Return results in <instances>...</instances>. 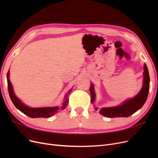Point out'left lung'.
Instances as JSON below:
<instances>
[{"label": "left lung", "mask_w": 158, "mask_h": 158, "mask_svg": "<svg viewBox=\"0 0 158 158\" xmlns=\"http://www.w3.org/2000/svg\"><path fill=\"white\" fill-rule=\"evenodd\" d=\"M143 75H144V80H143L142 88L135 97L124 102L119 106L102 108L99 110V113L109 118L128 117L139 110L145 103L150 89V76L146 64L144 66ZM89 92L91 93V102L94 103L95 94L93 84L90 85ZM95 109L97 110L98 108L95 107Z\"/></svg>", "instance_id": "left-lung-1"}]
</instances>
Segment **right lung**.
<instances>
[{"label":"right lung","instance_id":"1","mask_svg":"<svg viewBox=\"0 0 158 158\" xmlns=\"http://www.w3.org/2000/svg\"><path fill=\"white\" fill-rule=\"evenodd\" d=\"M9 71L7 73V82L8 89L10 98L15 107L20 110L21 112L24 113L28 117L31 118H48L56 114L58 111H62L66 108L69 103L68 95L70 93L71 89L69 91L68 94L66 95L65 100L61 107H40V108H32L26 106L19 99L14 93L12 84L9 79Z\"/></svg>","mask_w":158,"mask_h":158}]
</instances>
